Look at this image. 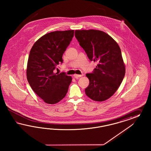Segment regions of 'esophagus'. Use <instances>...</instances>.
I'll return each mask as SVG.
<instances>
[{
  "instance_id": "34e87169",
  "label": "esophagus",
  "mask_w": 151,
  "mask_h": 151,
  "mask_svg": "<svg viewBox=\"0 0 151 151\" xmlns=\"http://www.w3.org/2000/svg\"><path fill=\"white\" fill-rule=\"evenodd\" d=\"M82 76H83V74H82V75H77V74L73 75V76H74V78H81V77H82Z\"/></svg>"
}]
</instances>
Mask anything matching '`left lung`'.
<instances>
[{"label":"left lung","instance_id":"8db88e82","mask_svg":"<svg viewBox=\"0 0 151 151\" xmlns=\"http://www.w3.org/2000/svg\"><path fill=\"white\" fill-rule=\"evenodd\" d=\"M75 35L90 60L98 62L92 73L86 75L90 82L85 93L93 100H106L119 88L125 75L120 47L109 35L100 30H78Z\"/></svg>","mask_w":151,"mask_h":151}]
</instances>
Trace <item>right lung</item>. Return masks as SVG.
I'll list each match as a JSON object with an SVG mask.
<instances>
[{"label": "right lung", "instance_id": "obj_1", "mask_svg": "<svg viewBox=\"0 0 151 151\" xmlns=\"http://www.w3.org/2000/svg\"><path fill=\"white\" fill-rule=\"evenodd\" d=\"M74 30L47 33L32 46L27 61V81L37 96L49 104H55L66 96L72 81L65 73H55L63 63V55L70 44Z\"/></svg>", "mask_w": 151, "mask_h": 151}]
</instances>
